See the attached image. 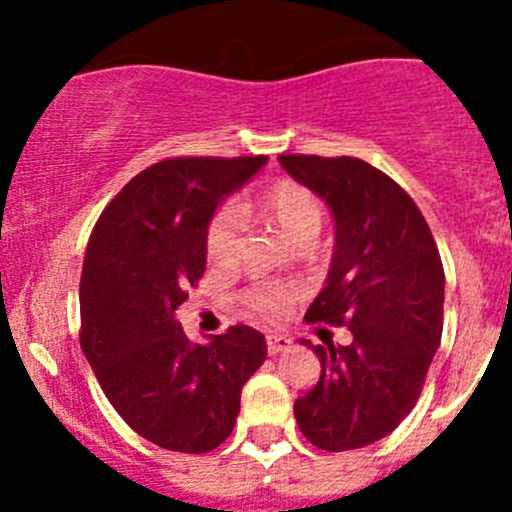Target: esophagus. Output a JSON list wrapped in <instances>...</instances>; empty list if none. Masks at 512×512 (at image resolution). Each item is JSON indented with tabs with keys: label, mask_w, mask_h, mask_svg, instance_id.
Segmentation results:
<instances>
[{
	"label": "esophagus",
	"mask_w": 512,
	"mask_h": 512,
	"mask_svg": "<svg viewBox=\"0 0 512 512\" xmlns=\"http://www.w3.org/2000/svg\"><path fill=\"white\" fill-rule=\"evenodd\" d=\"M289 338L287 336H266V351H269L271 356L282 354V351H287L289 348Z\"/></svg>",
	"instance_id": "esophagus-1"
}]
</instances>
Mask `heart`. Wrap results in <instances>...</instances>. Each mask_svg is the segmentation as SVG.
I'll list each match as a JSON object with an SVG mask.
<instances>
[{"label": "heart", "instance_id": "1", "mask_svg": "<svg viewBox=\"0 0 512 512\" xmlns=\"http://www.w3.org/2000/svg\"><path fill=\"white\" fill-rule=\"evenodd\" d=\"M253 207L264 217H269L271 223L279 228V233L295 246L315 241L320 225H323L320 200L312 189L295 182V179H279V182L269 184L256 197ZM238 243H241V215H238V210L225 205L212 212L205 230L207 259L217 266L230 264L238 253ZM241 302L253 315L274 320L287 310L289 292H284L282 287H271V284H253V287L243 289Z\"/></svg>", "mask_w": 512, "mask_h": 512}]
</instances>
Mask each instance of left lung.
Wrapping results in <instances>:
<instances>
[{
    "label": "left lung",
    "mask_w": 512,
    "mask_h": 512,
    "mask_svg": "<svg viewBox=\"0 0 512 512\" xmlns=\"http://www.w3.org/2000/svg\"><path fill=\"white\" fill-rule=\"evenodd\" d=\"M289 176L328 202L336 251L307 323L348 325V346H305L320 379L295 400L312 446L351 451L392 433L418 402L443 330V264L405 189L354 156H279Z\"/></svg>",
    "instance_id": "obj_1"
}]
</instances>
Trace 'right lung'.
<instances>
[{
  "label": "right lung",
  "instance_id": "add662e5",
  "mask_svg": "<svg viewBox=\"0 0 512 512\" xmlns=\"http://www.w3.org/2000/svg\"><path fill=\"white\" fill-rule=\"evenodd\" d=\"M264 156L166 158L133 176L94 225L81 271V351L112 408L151 443L207 454L233 431L266 341L230 325L189 343L174 318L205 274V230Z\"/></svg>",
  "mask_w": 512,
  "mask_h": 512
}]
</instances>
